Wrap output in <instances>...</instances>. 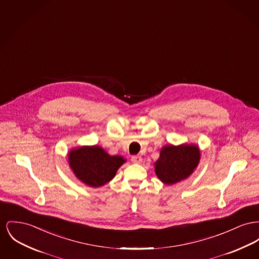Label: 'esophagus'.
I'll list each match as a JSON object with an SVG mask.
<instances>
[{
  "label": "esophagus",
  "mask_w": 259,
  "mask_h": 259,
  "mask_svg": "<svg viewBox=\"0 0 259 259\" xmlns=\"http://www.w3.org/2000/svg\"><path fill=\"white\" fill-rule=\"evenodd\" d=\"M131 160L134 162V163H141L143 161V157L141 155H133L131 157Z\"/></svg>",
  "instance_id": "1"
}]
</instances>
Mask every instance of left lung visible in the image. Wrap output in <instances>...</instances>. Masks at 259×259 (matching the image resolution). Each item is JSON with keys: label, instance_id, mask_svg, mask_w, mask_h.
Wrapping results in <instances>:
<instances>
[{"label": "left lung", "instance_id": "obj_1", "mask_svg": "<svg viewBox=\"0 0 259 259\" xmlns=\"http://www.w3.org/2000/svg\"><path fill=\"white\" fill-rule=\"evenodd\" d=\"M199 160L200 151L195 144L165 145L154 162V172L163 184L173 185L191 176Z\"/></svg>", "mask_w": 259, "mask_h": 259}]
</instances>
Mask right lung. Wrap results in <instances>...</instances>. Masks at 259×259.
I'll use <instances>...</instances> for the list:
<instances>
[{"instance_id":"obj_1","label":"right lung","mask_w":259,"mask_h":259,"mask_svg":"<svg viewBox=\"0 0 259 259\" xmlns=\"http://www.w3.org/2000/svg\"><path fill=\"white\" fill-rule=\"evenodd\" d=\"M68 164L79 181L91 188L110 182L126 158L110 155L100 146H82L68 152Z\"/></svg>"}]
</instances>
